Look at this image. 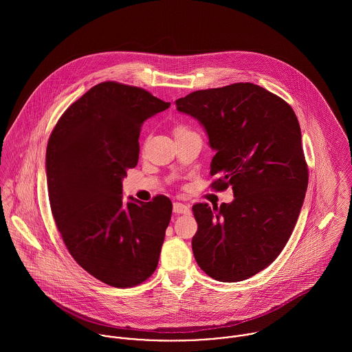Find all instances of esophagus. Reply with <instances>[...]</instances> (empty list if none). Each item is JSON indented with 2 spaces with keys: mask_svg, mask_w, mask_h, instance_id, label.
Segmentation results:
<instances>
[{
  "mask_svg": "<svg viewBox=\"0 0 352 352\" xmlns=\"http://www.w3.org/2000/svg\"><path fill=\"white\" fill-rule=\"evenodd\" d=\"M173 211H175L176 214H190V212H191V208H190L188 204L176 201V203H173Z\"/></svg>",
  "mask_w": 352,
  "mask_h": 352,
  "instance_id": "obj_1",
  "label": "esophagus"
}]
</instances>
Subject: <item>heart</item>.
I'll return each mask as SVG.
<instances>
[{
	"mask_svg": "<svg viewBox=\"0 0 352 352\" xmlns=\"http://www.w3.org/2000/svg\"><path fill=\"white\" fill-rule=\"evenodd\" d=\"M187 133H192V131H191V130H190V127H188V126H186V124H176V126H175V129H173V134H175V137L182 135V134H187Z\"/></svg>",
	"mask_w": 352,
	"mask_h": 352,
	"instance_id": "obj_1",
	"label": "heart"
}]
</instances>
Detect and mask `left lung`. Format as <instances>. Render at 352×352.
I'll return each instance as SVG.
<instances>
[{
  "mask_svg": "<svg viewBox=\"0 0 352 352\" xmlns=\"http://www.w3.org/2000/svg\"><path fill=\"white\" fill-rule=\"evenodd\" d=\"M176 105L201 122L217 151L211 188L232 186L234 194L219 207L192 206L195 260L215 280H245L279 256L301 211L309 170L298 119L289 102L252 82L195 91Z\"/></svg>",
  "mask_w": 352,
  "mask_h": 352,
  "instance_id": "8db88e82",
  "label": "left lung"
}]
</instances>
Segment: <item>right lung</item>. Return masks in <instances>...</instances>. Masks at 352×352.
Returning a JSON list of instances; mask_svg holds the SVG:
<instances>
[{
  "mask_svg": "<svg viewBox=\"0 0 352 352\" xmlns=\"http://www.w3.org/2000/svg\"><path fill=\"white\" fill-rule=\"evenodd\" d=\"M170 102L105 81L58 119L46 151L51 212L72 257L102 283L134 287L155 271L172 201H124L122 179L137 166L140 133Z\"/></svg>",
  "mask_w": 352,
  "mask_h": 352,
  "instance_id": "1",
  "label": "right lung"
}]
</instances>
